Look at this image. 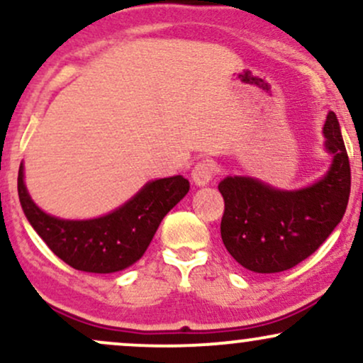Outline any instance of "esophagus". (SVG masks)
I'll list each match as a JSON object with an SVG mask.
<instances>
[{
    "mask_svg": "<svg viewBox=\"0 0 363 363\" xmlns=\"http://www.w3.org/2000/svg\"><path fill=\"white\" fill-rule=\"evenodd\" d=\"M215 176V165L210 160H201L194 165L191 177H193L196 186H206Z\"/></svg>",
    "mask_w": 363,
    "mask_h": 363,
    "instance_id": "obj_1",
    "label": "esophagus"
}]
</instances>
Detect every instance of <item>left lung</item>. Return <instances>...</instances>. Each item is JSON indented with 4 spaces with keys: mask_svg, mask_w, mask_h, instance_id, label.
Here are the masks:
<instances>
[{
    "mask_svg": "<svg viewBox=\"0 0 363 363\" xmlns=\"http://www.w3.org/2000/svg\"><path fill=\"white\" fill-rule=\"evenodd\" d=\"M328 172L302 189H277L252 177L228 176L218 184L225 211L222 240L230 256L254 273L294 268L319 247L343 218L350 198V160L338 118L328 112Z\"/></svg>",
    "mask_w": 363,
    "mask_h": 363,
    "instance_id": "left-lung-1",
    "label": "left lung"
}]
</instances>
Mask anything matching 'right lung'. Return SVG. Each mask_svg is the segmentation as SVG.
<instances>
[{
    "mask_svg": "<svg viewBox=\"0 0 363 363\" xmlns=\"http://www.w3.org/2000/svg\"><path fill=\"white\" fill-rule=\"evenodd\" d=\"M189 191L182 176L150 181L123 206L90 220H62L40 210L18 169V198L27 220L48 247L78 272L116 273L143 256L164 216Z\"/></svg>",
    "mask_w": 363,
    "mask_h": 363,
    "instance_id": "obj_1",
    "label": "right lung"
}]
</instances>
